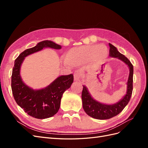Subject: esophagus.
I'll list each match as a JSON object with an SVG mask.
<instances>
[{
	"label": "esophagus",
	"mask_w": 148,
	"mask_h": 148,
	"mask_svg": "<svg viewBox=\"0 0 148 148\" xmlns=\"http://www.w3.org/2000/svg\"><path fill=\"white\" fill-rule=\"evenodd\" d=\"M82 77L81 73L78 72V71H76L74 73V79L75 81H79Z\"/></svg>",
	"instance_id": "esophagus-1"
}]
</instances>
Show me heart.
Wrapping results in <instances>:
<instances>
[{
  "instance_id": "obj_1",
  "label": "heart",
  "mask_w": 148,
  "mask_h": 148,
  "mask_svg": "<svg viewBox=\"0 0 148 148\" xmlns=\"http://www.w3.org/2000/svg\"><path fill=\"white\" fill-rule=\"evenodd\" d=\"M107 48L104 46L96 44L92 46H83L73 47L66 52L65 60L71 65L82 64L92 59L98 62H104L108 57Z\"/></svg>"
}]
</instances>
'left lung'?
I'll return each instance as SVG.
<instances>
[{
	"label": "left lung",
	"instance_id": "8db88e82",
	"mask_svg": "<svg viewBox=\"0 0 148 148\" xmlns=\"http://www.w3.org/2000/svg\"><path fill=\"white\" fill-rule=\"evenodd\" d=\"M109 45L110 46L109 56L111 57L118 58L119 59L126 64L130 69V74L127 82V90L126 95L120 101L114 104H104L96 101L91 97L88 90V88L83 85V88L82 98L83 109L89 116L94 119L99 120L109 119L120 114L130 100L133 91V65L130 61L124 55L120 53L117 49L112 44L109 43Z\"/></svg>",
	"mask_w": 148,
	"mask_h": 148
}]
</instances>
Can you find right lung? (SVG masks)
<instances>
[{
  "label": "right lung",
  "instance_id": "add662e5",
  "mask_svg": "<svg viewBox=\"0 0 148 148\" xmlns=\"http://www.w3.org/2000/svg\"><path fill=\"white\" fill-rule=\"evenodd\" d=\"M51 47L61 49V46L51 41H43L36 46L21 52L15 61L12 75V90L17 104L31 117L44 119L51 117L57 113L63 93L70 88L73 82V75H62L48 86L41 89H33L26 85L20 76V67L25 57L31 53Z\"/></svg>",
  "mask_w": 148,
  "mask_h": 148
}]
</instances>
